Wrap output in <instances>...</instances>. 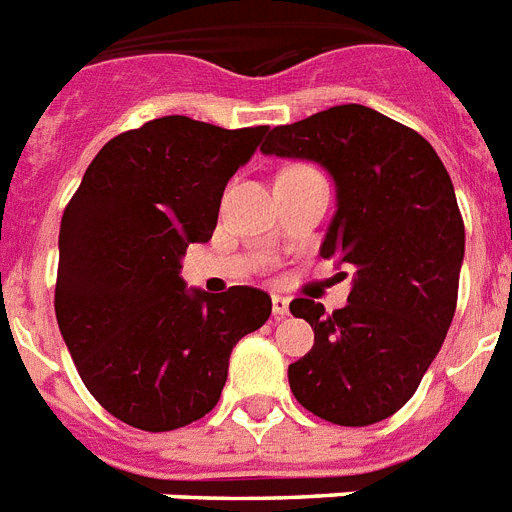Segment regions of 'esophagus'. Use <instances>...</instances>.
<instances>
[{
    "label": "esophagus",
    "mask_w": 512,
    "mask_h": 512,
    "mask_svg": "<svg viewBox=\"0 0 512 512\" xmlns=\"http://www.w3.org/2000/svg\"><path fill=\"white\" fill-rule=\"evenodd\" d=\"M272 312H275L277 320H282V317H288V314H290V301H288V298L280 296V293H277V296H272Z\"/></svg>",
    "instance_id": "obj_1"
}]
</instances>
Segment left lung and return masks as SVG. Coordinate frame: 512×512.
Returning <instances> with one entry per match:
<instances>
[{
	"label": "left lung",
	"mask_w": 512,
	"mask_h": 512,
	"mask_svg": "<svg viewBox=\"0 0 512 512\" xmlns=\"http://www.w3.org/2000/svg\"><path fill=\"white\" fill-rule=\"evenodd\" d=\"M261 153L320 163L335 182L322 259L354 267L349 304L290 301L314 346L288 367L301 407L335 425L402 410L447 338L465 224L444 163L415 129L365 105H335L275 126Z\"/></svg>",
	"instance_id": "obj_1"
}]
</instances>
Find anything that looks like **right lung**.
I'll return each instance as SVG.
<instances>
[{
    "label": "right lung",
    "instance_id": "right-lung-1",
    "mask_svg": "<svg viewBox=\"0 0 512 512\" xmlns=\"http://www.w3.org/2000/svg\"><path fill=\"white\" fill-rule=\"evenodd\" d=\"M264 134L155 118L102 147L65 206L57 325L89 394L132 428L174 431L214 410L232 346L272 314L259 288L214 296L179 277Z\"/></svg>",
    "mask_w": 512,
    "mask_h": 512
}]
</instances>
